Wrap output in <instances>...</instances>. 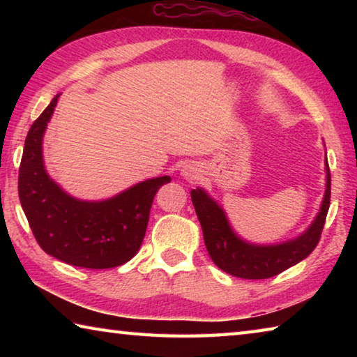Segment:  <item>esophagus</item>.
<instances>
[{"label": "esophagus", "mask_w": 357, "mask_h": 357, "mask_svg": "<svg viewBox=\"0 0 357 357\" xmlns=\"http://www.w3.org/2000/svg\"><path fill=\"white\" fill-rule=\"evenodd\" d=\"M183 176L187 179V181H195L200 174H198V172L195 170V168H190V167H185V170H183Z\"/></svg>", "instance_id": "1"}]
</instances>
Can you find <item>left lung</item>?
<instances>
[{"label": "left lung", "instance_id": "left-lung-1", "mask_svg": "<svg viewBox=\"0 0 357 357\" xmlns=\"http://www.w3.org/2000/svg\"><path fill=\"white\" fill-rule=\"evenodd\" d=\"M326 170H328L326 193L315 222L298 239L277 245H252L244 243L231 231L222 208L217 206L214 200H211L202 189L192 190V203L202 223L204 244L213 261L229 275L258 280L280 274L309 257L321 238L331 204V172L328 160H326Z\"/></svg>", "mask_w": 357, "mask_h": 357}]
</instances>
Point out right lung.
<instances>
[{"mask_svg":"<svg viewBox=\"0 0 357 357\" xmlns=\"http://www.w3.org/2000/svg\"><path fill=\"white\" fill-rule=\"evenodd\" d=\"M58 98L59 94L26 135L19 170L23 213L40 249L48 255L78 268H116L140 249L155 193L172 178L143 181L105 202L69 197L48 178L42 162V137Z\"/></svg>","mask_w":357,"mask_h":357,"instance_id":"1","label":"right lung"}]
</instances>
